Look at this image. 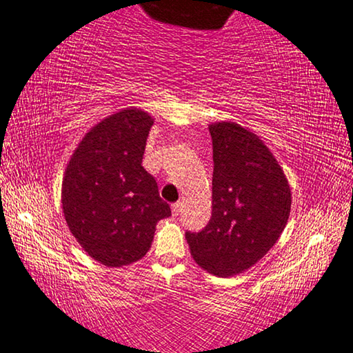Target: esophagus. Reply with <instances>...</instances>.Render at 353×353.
I'll return each instance as SVG.
<instances>
[{"label": "esophagus", "mask_w": 353, "mask_h": 353, "mask_svg": "<svg viewBox=\"0 0 353 353\" xmlns=\"http://www.w3.org/2000/svg\"><path fill=\"white\" fill-rule=\"evenodd\" d=\"M181 210H183V203H181V202H176V203L172 205V213H173V216L180 214Z\"/></svg>", "instance_id": "obj_1"}]
</instances>
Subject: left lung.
<instances>
[{"instance_id":"left-lung-1","label":"left lung","mask_w":353,"mask_h":353,"mask_svg":"<svg viewBox=\"0 0 353 353\" xmlns=\"http://www.w3.org/2000/svg\"><path fill=\"white\" fill-rule=\"evenodd\" d=\"M213 211L200 232H186L191 256L214 276L256 265L283 233L290 214L289 181L271 151L240 124H210Z\"/></svg>"}]
</instances>
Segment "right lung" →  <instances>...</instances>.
Segmentation results:
<instances>
[{
    "label": "right lung",
    "instance_id": "add662e5",
    "mask_svg": "<svg viewBox=\"0 0 353 353\" xmlns=\"http://www.w3.org/2000/svg\"><path fill=\"white\" fill-rule=\"evenodd\" d=\"M153 118L140 108L107 117L86 132L66 167L63 213L80 246L105 267L142 259L156 224L172 214L143 169Z\"/></svg>",
    "mask_w": 353,
    "mask_h": 353
}]
</instances>
